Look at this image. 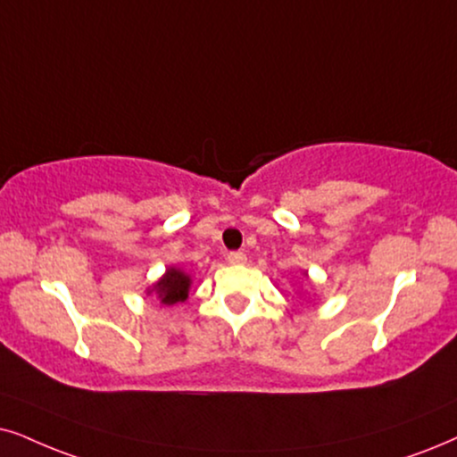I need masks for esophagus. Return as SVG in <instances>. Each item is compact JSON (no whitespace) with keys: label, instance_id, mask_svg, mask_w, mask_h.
Wrapping results in <instances>:
<instances>
[{"label":"esophagus","instance_id":"34e87169","mask_svg":"<svg viewBox=\"0 0 457 457\" xmlns=\"http://www.w3.org/2000/svg\"><path fill=\"white\" fill-rule=\"evenodd\" d=\"M228 262L234 263V265H240V263L246 262V255L242 251H232V253H228Z\"/></svg>","mask_w":457,"mask_h":457}]
</instances>
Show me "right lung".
<instances>
[{
  "mask_svg": "<svg viewBox=\"0 0 457 457\" xmlns=\"http://www.w3.org/2000/svg\"><path fill=\"white\" fill-rule=\"evenodd\" d=\"M187 291H189V276L183 274L181 270L170 268L164 274L158 285H155V293L162 299V303L172 305L177 302H183L187 299Z\"/></svg>",
  "mask_w": 457,
  "mask_h": 457,
  "instance_id": "add662e5",
  "label": "right lung"
}]
</instances>
